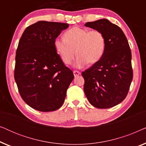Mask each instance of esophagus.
<instances>
[{"instance_id": "1", "label": "esophagus", "mask_w": 146, "mask_h": 146, "mask_svg": "<svg viewBox=\"0 0 146 146\" xmlns=\"http://www.w3.org/2000/svg\"><path fill=\"white\" fill-rule=\"evenodd\" d=\"M73 74H74V76L75 77L78 76H79L80 74V72L79 71H77V70H74L73 72Z\"/></svg>"}]
</instances>
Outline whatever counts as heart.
Masks as SVG:
<instances>
[{"instance_id": "obj_1", "label": "heart", "mask_w": 146, "mask_h": 146, "mask_svg": "<svg viewBox=\"0 0 146 146\" xmlns=\"http://www.w3.org/2000/svg\"><path fill=\"white\" fill-rule=\"evenodd\" d=\"M105 36L98 30L73 27L64 34V38H56L54 45L65 64H70L78 54L75 66L82 68L88 62L93 64L103 56L106 50Z\"/></svg>"}]
</instances>
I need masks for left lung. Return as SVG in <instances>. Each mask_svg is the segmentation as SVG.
<instances>
[{
	"label": "left lung",
	"instance_id": "1",
	"mask_svg": "<svg viewBox=\"0 0 146 146\" xmlns=\"http://www.w3.org/2000/svg\"><path fill=\"white\" fill-rule=\"evenodd\" d=\"M105 36L106 50L102 58L82 72L88 100L98 108L115 106L125 98L133 78L131 53L124 33L107 19L85 24Z\"/></svg>",
	"mask_w": 146,
	"mask_h": 146
}]
</instances>
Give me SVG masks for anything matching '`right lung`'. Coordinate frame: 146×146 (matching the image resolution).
Listing matches in <instances>:
<instances>
[{
  "instance_id": "1",
  "label": "right lung",
  "mask_w": 146,
  "mask_h": 146,
  "mask_svg": "<svg viewBox=\"0 0 146 146\" xmlns=\"http://www.w3.org/2000/svg\"><path fill=\"white\" fill-rule=\"evenodd\" d=\"M67 23L38 21L28 27L16 53L15 80L20 95L29 106L40 111L62 106L74 79L56 51L54 42Z\"/></svg>"
}]
</instances>
